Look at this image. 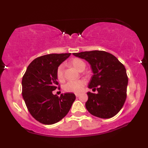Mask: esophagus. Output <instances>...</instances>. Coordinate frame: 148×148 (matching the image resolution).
Returning <instances> with one entry per match:
<instances>
[{"label":"esophagus","instance_id":"obj_1","mask_svg":"<svg viewBox=\"0 0 148 148\" xmlns=\"http://www.w3.org/2000/svg\"><path fill=\"white\" fill-rule=\"evenodd\" d=\"M75 96L79 97V94H75Z\"/></svg>","mask_w":148,"mask_h":148}]
</instances>
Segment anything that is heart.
<instances>
[{
    "instance_id": "heart-1",
    "label": "heart",
    "mask_w": 148,
    "mask_h": 148,
    "mask_svg": "<svg viewBox=\"0 0 148 148\" xmlns=\"http://www.w3.org/2000/svg\"><path fill=\"white\" fill-rule=\"evenodd\" d=\"M69 63L78 71H80L83 68H85V66H86L84 62L82 60L79 59V58H73V59L70 60ZM63 70V64H60V65L58 66L57 70H56V77L60 82L64 79ZM85 84H86V81L83 79L69 81L64 85L63 89L66 92H73L77 94V93H79L83 90Z\"/></svg>"
}]
</instances>
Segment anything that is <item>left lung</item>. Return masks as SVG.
<instances>
[{
    "label": "left lung",
    "mask_w": 148,
    "mask_h": 148,
    "mask_svg": "<svg viewBox=\"0 0 148 148\" xmlns=\"http://www.w3.org/2000/svg\"><path fill=\"white\" fill-rule=\"evenodd\" d=\"M90 63L93 75L88 88H97L98 94L88 92L86 107L91 114L110 119L123 108L127 98L128 77L125 66L112 54L100 50L73 53Z\"/></svg>",
    "instance_id": "obj_1"
}]
</instances>
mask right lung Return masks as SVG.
<instances>
[{
  "label": "right lung",
  "mask_w": 148,
  "mask_h": 148,
  "mask_svg": "<svg viewBox=\"0 0 148 148\" xmlns=\"http://www.w3.org/2000/svg\"><path fill=\"white\" fill-rule=\"evenodd\" d=\"M71 53L50 54L34 59L27 66L22 79V96L32 116L44 125L58 122L67 114L75 95L65 93L57 95L56 70L69 57Z\"/></svg>",
  "instance_id": "right-lung-1"
}]
</instances>
